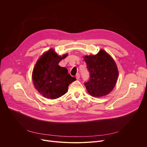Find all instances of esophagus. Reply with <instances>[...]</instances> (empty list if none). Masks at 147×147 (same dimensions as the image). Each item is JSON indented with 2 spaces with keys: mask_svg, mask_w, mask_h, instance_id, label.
<instances>
[{
  "mask_svg": "<svg viewBox=\"0 0 147 147\" xmlns=\"http://www.w3.org/2000/svg\"><path fill=\"white\" fill-rule=\"evenodd\" d=\"M76 78H77V80L80 79V74H79V73H77V74H76Z\"/></svg>",
  "mask_w": 147,
  "mask_h": 147,
  "instance_id": "obj_1",
  "label": "esophagus"
}]
</instances>
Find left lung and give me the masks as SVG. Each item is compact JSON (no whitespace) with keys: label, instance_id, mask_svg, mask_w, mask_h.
<instances>
[{"label":"left lung","instance_id":"left-lung-1","mask_svg":"<svg viewBox=\"0 0 147 147\" xmlns=\"http://www.w3.org/2000/svg\"><path fill=\"white\" fill-rule=\"evenodd\" d=\"M84 58L90 75L84 83L88 93L96 97L107 95L115 86L118 76L115 61L103 50Z\"/></svg>","mask_w":147,"mask_h":147}]
</instances>
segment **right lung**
Masks as SVG:
<instances>
[{
	"label": "right lung",
	"mask_w": 147,
	"mask_h": 147,
	"mask_svg": "<svg viewBox=\"0 0 147 147\" xmlns=\"http://www.w3.org/2000/svg\"><path fill=\"white\" fill-rule=\"evenodd\" d=\"M67 55L61 57L50 49L35 65L32 74L34 85L38 92L47 98L55 99L64 95L70 84L76 80L75 77L68 74L66 67L58 65Z\"/></svg>",
	"instance_id": "obj_1"
}]
</instances>
